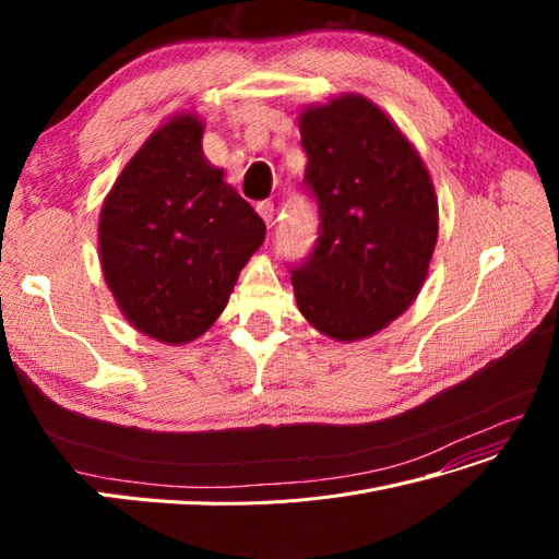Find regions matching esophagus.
<instances>
[{
    "instance_id": "esophagus-1",
    "label": "esophagus",
    "mask_w": 559,
    "mask_h": 559,
    "mask_svg": "<svg viewBox=\"0 0 559 559\" xmlns=\"http://www.w3.org/2000/svg\"><path fill=\"white\" fill-rule=\"evenodd\" d=\"M257 212L261 214V218H263V222H265L267 226L273 224V214H275L273 202H270V200H263V202H259V205H257Z\"/></svg>"
}]
</instances>
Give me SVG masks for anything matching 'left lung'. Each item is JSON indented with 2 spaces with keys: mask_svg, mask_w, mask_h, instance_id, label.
<instances>
[{
  "mask_svg": "<svg viewBox=\"0 0 559 559\" xmlns=\"http://www.w3.org/2000/svg\"><path fill=\"white\" fill-rule=\"evenodd\" d=\"M319 238L292 267L298 310L335 341H361L408 310L438 238L425 163L380 107L337 95L298 116Z\"/></svg>",
  "mask_w": 559,
  "mask_h": 559,
  "instance_id": "obj_1",
  "label": "left lung"
}]
</instances>
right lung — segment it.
Returning a JSON list of instances; mask_svg holds the SVG:
<instances>
[{"label":"right lung","instance_id":"1","mask_svg":"<svg viewBox=\"0 0 559 559\" xmlns=\"http://www.w3.org/2000/svg\"><path fill=\"white\" fill-rule=\"evenodd\" d=\"M202 121L179 114L123 167L99 212V263L140 333L183 345L224 312L265 224L202 154Z\"/></svg>","mask_w":559,"mask_h":559}]
</instances>
